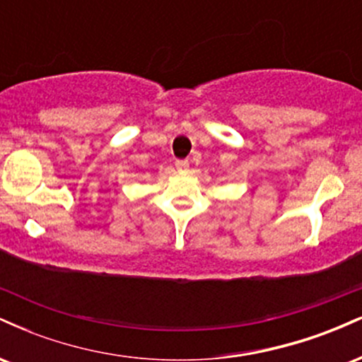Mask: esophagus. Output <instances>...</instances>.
<instances>
[{
    "mask_svg": "<svg viewBox=\"0 0 362 362\" xmlns=\"http://www.w3.org/2000/svg\"><path fill=\"white\" fill-rule=\"evenodd\" d=\"M175 167L178 170H185L187 167H189V161H187V160H177L175 161Z\"/></svg>",
    "mask_w": 362,
    "mask_h": 362,
    "instance_id": "esophagus-1",
    "label": "esophagus"
}]
</instances>
